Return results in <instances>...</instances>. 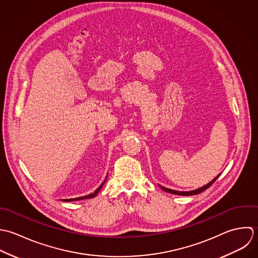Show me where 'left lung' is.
<instances>
[{
  "label": "left lung",
  "mask_w": 258,
  "mask_h": 258,
  "mask_svg": "<svg viewBox=\"0 0 258 258\" xmlns=\"http://www.w3.org/2000/svg\"><path fill=\"white\" fill-rule=\"evenodd\" d=\"M218 176H219V174L214 179H212L210 182H208L205 186H203L201 188H198L196 190H191V191H177V190H172V189H169V188H166V187H163V186H160V187H161L162 190L167 191V192L172 194V195H177V196H195V195H199V194L205 191L209 186H211L213 184V182L218 178Z\"/></svg>",
  "instance_id": "left-lung-1"
}]
</instances>
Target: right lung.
I'll list each match as a JSON object with an SVG mask.
<instances>
[{
	"label": "right lung",
	"instance_id": "1",
	"mask_svg": "<svg viewBox=\"0 0 258 258\" xmlns=\"http://www.w3.org/2000/svg\"><path fill=\"white\" fill-rule=\"evenodd\" d=\"M103 183H104V181H103V183L101 184V186L94 192V194H91V195H89V196H86V197H82V198H78V199H71V200H63L64 202H73V201H82V200H87V199H93L94 197H96L97 195H98V192L101 190V188L103 187Z\"/></svg>",
	"mask_w": 258,
	"mask_h": 258
}]
</instances>
